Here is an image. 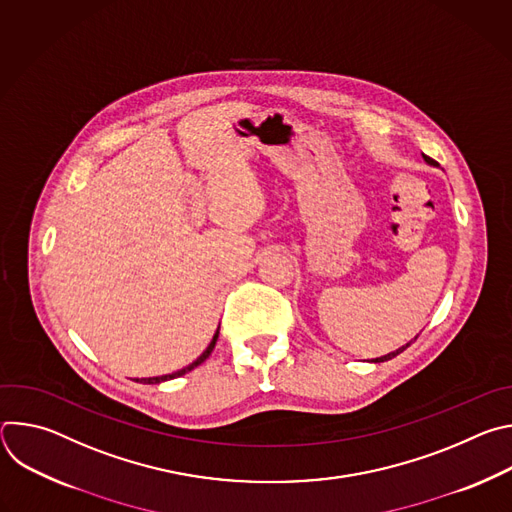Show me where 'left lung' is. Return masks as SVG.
Returning a JSON list of instances; mask_svg holds the SVG:
<instances>
[{
	"mask_svg": "<svg viewBox=\"0 0 512 512\" xmlns=\"http://www.w3.org/2000/svg\"><path fill=\"white\" fill-rule=\"evenodd\" d=\"M423 160H425V164H429V166H437V162H435V160H431V158H429V156H425V154H423ZM415 338H417V336H415ZM409 344H411V342H407L405 346L397 348L395 352H389V354H385V356H379V358H375L373 362H385V360H391V358H395L397 354H401V352H403V350H405Z\"/></svg>",
	"mask_w": 512,
	"mask_h": 512,
	"instance_id": "obj_1",
	"label": "left lung"
}]
</instances>
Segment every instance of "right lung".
Here are the masks:
<instances>
[{
    "mask_svg": "<svg viewBox=\"0 0 512 512\" xmlns=\"http://www.w3.org/2000/svg\"><path fill=\"white\" fill-rule=\"evenodd\" d=\"M216 340H218V328H216V332H214V336H212V340H210V344L206 346V350L194 360V362H190L188 367H184V369H180V371H176V373H172V375H162V377H150V379H135V381H139V383H145V385H156V383H164V381H170V379H178V377H182V375H186V373H190L192 369H196L198 364H202L208 356H210V352H212V348H214V344H216Z\"/></svg>",
    "mask_w": 512,
    "mask_h": 512,
    "instance_id": "1",
    "label": "right lung"
}]
</instances>
